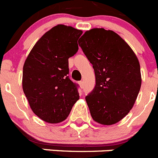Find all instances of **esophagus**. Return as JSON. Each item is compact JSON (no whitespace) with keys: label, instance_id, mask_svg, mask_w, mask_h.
<instances>
[{"label":"esophagus","instance_id":"1","mask_svg":"<svg viewBox=\"0 0 158 158\" xmlns=\"http://www.w3.org/2000/svg\"><path fill=\"white\" fill-rule=\"evenodd\" d=\"M79 85H80L81 88H83V86H84V83H83V81H80V82H79Z\"/></svg>","mask_w":158,"mask_h":158}]
</instances>
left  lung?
I'll return each mask as SVG.
<instances>
[{"instance_id":"1","label":"left lung","mask_w":158,"mask_h":158,"mask_svg":"<svg viewBox=\"0 0 158 158\" xmlns=\"http://www.w3.org/2000/svg\"><path fill=\"white\" fill-rule=\"evenodd\" d=\"M78 43L96 76V86L85 97L92 118L102 125H113L129 113L140 91L139 59L124 40L111 30L86 31Z\"/></svg>"}]
</instances>
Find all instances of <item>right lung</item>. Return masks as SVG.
<instances>
[{
	"mask_svg": "<svg viewBox=\"0 0 158 158\" xmlns=\"http://www.w3.org/2000/svg\"><path fill=\"white\" fill-rule=\"evenodd\" d=\"M82 32L71 26H54L38 40L23 64V93L32 111L49 123L65 120L79 100L77 85L67 74L69 58L77 52Z\"/></svg>",
	"mask_w": 158,
	"mask_h": 158,
	"instance_id": "right-lung-1",
	"label": "right lung"
}]
</instances>
